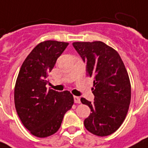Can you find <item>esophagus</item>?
<instances>
[{"label": "esophagus", "mask_w": 148, "mask_h": 148, "mask_svg": "<svg viewBox=\"0 0 148 148\" xmlns=\"http://www.w3.org/2000/svg\"><path fill=\"white\" fill-rule=\"evenodd\" d=\"M74 103H81V98H80L79 97H77V96H74Z\"/></svg>", "instance_id": "34e87169"}]
</instances>
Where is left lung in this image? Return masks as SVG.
<instances>
[{"label":"left lung","mask_w":148,"mask_h":148,"mask_svg":"<svg viewBox=\"0 0 148 148\" xmlns=\"http://www.w3.org/2000/svg\"><path fill=\"white\" fill-rule=\"evenodd\" d=\"M73 46L86 63L87 75L95 79L94 102L81 98L91 111L84 127L95 135H110L123 124L131 103V82L124 62L117 51L101 41L74 42Z\"/></svg>","instance_id":"obj_1"}]
</instances>
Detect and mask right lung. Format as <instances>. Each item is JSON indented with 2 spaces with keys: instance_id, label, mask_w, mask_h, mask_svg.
<instances>
[{
  "instance_id": "right-lung-1",
  "label": "right lung",
  "mask_w": 148,
  "mask_h": 148,
  "mask_svg": "<svg viewBox=\"0 0 148 148\" xmlns=\"http://www.w3.org/2000/svg\"><path fill=\"white\" fill-rule=\"evenodd\" d=\"M68 43L45 40L24 60L14 87V104L22 124L38 138H47L60 128L64 115L74 104L68 90H47V76Z\"/></svg>"
}]
</instances>
